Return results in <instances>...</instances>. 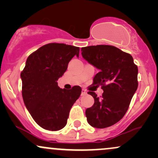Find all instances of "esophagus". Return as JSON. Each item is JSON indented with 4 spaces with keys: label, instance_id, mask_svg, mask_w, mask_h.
<instances>
[{
    "label": "esophagus",
    "instance_id": "obj_1",
    "mask_svg": "<svg viewBox=\"0 0 158 158\" xmlns=\"http://www.w3.org/2000/svg\"><path fill=\"white\" fill-rule=\"evenodd\" d=\"M86 94H87V91H86V90H85V89L81 90V96H85V95H86Z\"/></svg>",
    "mask_w": 158,
    "mask_h": 158
}]
</instances>
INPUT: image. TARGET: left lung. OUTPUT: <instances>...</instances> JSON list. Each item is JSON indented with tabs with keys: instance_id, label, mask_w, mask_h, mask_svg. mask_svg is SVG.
Segmentation results:
<instances>
[{
	"instance_id": "1",
	"label": "left lung",
	"mask_w": 158,
	"mask_h": 158,
	"mask_svg": "<svg viewBox=\"0 0 158 158\" xmlns=\"http://www.w3.org/2000/svg\"><path fill=\"white\" fill-rule=\"evenodd\" d=\"M81 51L85 60L99 70L93 85L104 91L100 98L88 92L94 104L85 110L88 123L97 128L113 126L124 117L137 89V66L129 53L110 45L85 47Z\"/></svg>"
}]
</instances>
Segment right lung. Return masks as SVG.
Segmentation results:
<instances>
[{
  "instance_id": "1",
  "label": "right lung",
  "mask_w": 158,
  "mask_h": 158,
  "mask_svg": "<svg viewBox=\"0 0 158 158\" xmlns=\"http://www.w3.org/2000/svg\"><path fill=\"white\" fill-rule=\"evenodd\" d=\"M79 53L78 47L50 43L27 58L21 73L23 102L35 122L44 129L58 131L64 128L70 108L80 96L79 86L65 90L57 82L69 61Z\"/></svg>"
}]
</instances>
